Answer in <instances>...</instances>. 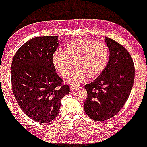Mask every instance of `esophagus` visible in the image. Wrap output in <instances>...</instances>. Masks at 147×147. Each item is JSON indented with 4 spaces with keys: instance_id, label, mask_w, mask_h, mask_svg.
<instances>
[{
    "instance_id": "obj_1",
    "label": "esophagus",
    "mask_w": 147,
    "mask_h": 147,
    "mask_svg": "<svg viewBox=\"0 0 147 147\" xmlns=\"http://www.w3.org/2000/svg\"><path fill=\"white\" fill-rule=\"evenodd\" d=\"M77 90V88L75 87V86H72V87L70 88V90H71V91L75 92V91Z\"/></svg>"
}]
</instances>
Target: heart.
I'll use <instances>...</instances> for the list:
<instances>
[{
	"label": "heart",
	"mask_w": 147,
	"mask_h": 147,
	"mask_svg": "<svg viewBox=\"0 0 147 147\" xmlns=\"http://www.w3.org/2000/svg\"><path fill=\"white\" fill-rule=\"evenodd\" d=\"M109 58V49L105 42L79 38L69 42L64 52H54L51 61L55 70L63 79L70 77L75 63L77 71L69 79V83L76 85L87 77L98 78L105 70Z\"/></svg>",
	"instance_id": "heart-1"
}]
</instances>
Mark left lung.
<instances>
[{
  "label": "left lung",
  "mask_w": 147,
  "mask_h": 147,
  "mask_svg": "<svg viewBox=\"0 0 147 147\" xmlns=\"http://www.w3.org/2000/svg\"><path fill=\"white\" fill-rule=\"evenodd\" d=\"M109 58L101 75L85 86L88 96L84 109L90 118L103 121L116 115L127 102L133 87L135 67L123 45L106 38Z\"/></svg>",
  "instance_id": "left-lung-1"
}]
</instances>
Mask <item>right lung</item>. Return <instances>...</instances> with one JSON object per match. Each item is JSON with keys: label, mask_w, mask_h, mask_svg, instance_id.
I'll return each mask as SVG.
<instances>
[{"label": "right lung", "mask_w": 147, "mask_h": 147, "mask_svg": "<svg viewBox=\"0 0 147 147\" xmlns=\"http://www.w3.org/2000/svg\"><path fill=\"white\" fill-rule=\"evenodd\" d=\"M57 36L37 37L26 42L14 55L11 67L12 91L28 117L46 123L59 114L61 100L70 92L52 65Z\"/></svg>", "instance_id": "obj_1"}]
</instances>
